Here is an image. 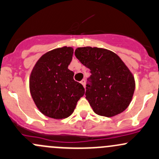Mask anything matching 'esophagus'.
<instances>
[{"mask_svg": "<svg viewBox=\"0 0 159 159\" xmlns=\"http://www.w3.org/2000/svg\"><path fill=\"white\" fill-rule=\"evenodd\" d=\"M81 84H82L83 86H84V88H85V80L83 79L82 81H81Z\"/></svg>", "mask_w": 159, "mask_h": 159, "instance_id": "esophagus-1", "label": "esophagus"}]
</instances>
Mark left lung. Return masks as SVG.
<instances>
[{"label": "left lung", "mask_w": 159, "mask_h": 159, "mask_svg": "<svg viewBox=\"0 0 159 159\" xmlns=\"http://www.w3.org/2000/svg\"><path fill=\"white\" fill-rule=\"evenodd\" d=\"M76 58L91 70L86 84V99L95 113L116 116L124 111L134 93L135 79L116 53L97 47H80Z\"/></svg>", "instance_id": "left-lung-1"}]
</instances>
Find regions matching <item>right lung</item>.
<instances>
[{
	"instance_id": "1",
	"label": "right lung",
	"mask_w": 159,
	"mask_h": 159,
	"mask_svg": "<svg viewBox=\"0 0 159 159\" xmlns=\"http://www.w3.org/2000/svg\"><path fill=\"white\" fill-rule=\"evenodd\" d=\"M73 52L67 46L51 50L39 58L32 70L31 96L39 111L50 118L68 117L84 94V87L75 81L74 72L68 68Z\"/></svg>"
}]
</instances>
